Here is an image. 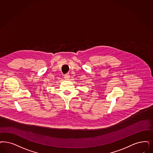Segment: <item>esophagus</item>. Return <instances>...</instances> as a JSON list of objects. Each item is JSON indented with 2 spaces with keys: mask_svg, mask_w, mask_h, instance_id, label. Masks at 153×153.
<instances>
[{
  "mask_svg": "<svg viewBox=\"0 0 153 153\" xmlns=\"http://www.w3.org/2000/svg\"><path fill=\"white\" fill-rule=\"evenodd\" d=\"M65 79H66V80H68L70 79V75H68V74H66L65 75Z\"/></svg>",
  "mask_w": 153,
  "mask_h": 153,
  "instance_id": "obj_1",
  "label": "esophagus"
}]
</instances>
